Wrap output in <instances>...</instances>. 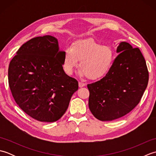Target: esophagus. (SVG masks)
Here are the masks:
<instances>
[{
	"label": "esophagus",
	"mask_w": 156,
	"mask_h": 156,
	"mask_svg": "<svg viewBox=\"0 0 156 156\" xmlns=\"http://www.w3.org/2000/svg\"><path fill=\"white\" fill-rule=\"evenodd\" d=\"M78 86H79V87H80V88H82V87H84V86H86V84H85V83H83V82H78Z\"/></svg>",
	"instance_id": "esophagus-1"
}]
</instances>
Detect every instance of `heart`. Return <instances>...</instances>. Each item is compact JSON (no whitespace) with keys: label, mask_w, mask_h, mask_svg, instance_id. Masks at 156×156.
<instances>
[{"label":"heart","mask_w":156,"mask_h":156,"mask_svg":"<svg viewBox=\"0 0 156 156\" xmlns=\"http://www.w3.org/2000/svg\"><path fill=\"white\" fill-rule=\"evenodd\" d=\"M80 61L79 74L90 80L103 78L111 70L114 51L109 46L102 45L94 39H81L67 48L63 57L62 68L68 75L72 74Z\"/></svg>","instance_id":"obj_1"}]
</instances>
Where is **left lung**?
Returning a JSON list of instances; mask_svg holds the SVG:
<instances>
[{
    "label": "left lung",
    "instance_id": "1",
    "mask_svg": "<svg viewBox=\"0 0 156 156\" xmlns=\"http://www.w3.org/2000/svg\"><path fill=\"white\" fill-rule=\"evenodd\" d=\"M111 70L101 80L88 84V107L94 117L110 121L123 117L136 107L147 88L149 73L139 48L121 42Z\"/></svg>",
    "mask_w": 156,
    "mask_h": 156
}]
</instances>
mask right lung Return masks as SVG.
Here are the masks:
<instances>
[{
	"label": "right lung",
	"mask_w": 156,
	"mask_h": 156,
	"mask_svg": "<svg viewBox=\"0 0 156 156\" xmlns=\"http://www.w3.org/2000/svg\"><path fill=\"white\" fill-rule=\"evenodd\" d=\"M64 51L51 35L23 44L9 64V84L16 104L41 122H55L68 107L78 83L62 68Z\"/></svg>",
	"instance_id": "add662e5"
}]
</instances>
